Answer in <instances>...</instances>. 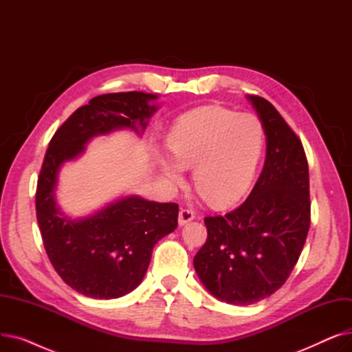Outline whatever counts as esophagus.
<instances>
[{
    "mask_svg": "<svg viewBox=\"0 0 352 352\" xmlns=\"http://www.w3.org/2000/svg\"><path fill=\"white\" fill-rule=\"evenodd\" d=\"M195 218L194 212L191 210H187V208H182L178 214V224L182 227L186 226L187 223H190V221H192Z\"/></svg>",
    "mask_w": 352,
    "mask_h": 352,
    "instance_id": "34e87169",
    "label": "esophagus"
}]
</instances>
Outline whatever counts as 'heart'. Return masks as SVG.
I'll return each instance as SVG.
<instances>
[{
  "instance_id": "b5f03b06",
  "label": "heart",
  "mask_w": 352,
  "mask_h": 352,
  "mask_svg": "<svg viewBox=\"0 0 352 352\" xmlns=\"http://www.w3.org/2000/svg\"><path fill=\"white\" fill-rule=\"evenodd\" d=\"M265 141L264 125L254 114L208 105L182 116L166 138L170 162L160 158L168 186L182 181L179 168H194L197 192L214 207H228L250 188Z\"/></svg>"
}]
</instances>
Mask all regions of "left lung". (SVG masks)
<instances>
[{
    "mask_svg": "<svg viewBox=\"0 0 352 352\" xmlns=\"http://www.w3.org/2000/svg\"><path fill=\"white\" fill-rule=\"evenodd\" d=\"M248 100L267 137L263 173L238 208L206 217L207 241L194 256L202 285L232 305L255 304L284 285L311 223L308 162L300 138L270 101Z\"/></svg>",
    "mask_w": 352,
    "mask_h": 352,
    "instance_id": "8db88e82",
    "label": "left lung"
}]
</instances>
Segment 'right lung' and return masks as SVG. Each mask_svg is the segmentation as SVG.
<instances>
[{"instance_id":"right-lung-1","label":"right lung","mask_w":352,"mask_h":352,"mask_svg":"<svg viewBox=\"0 0 352 352\" xmlns=\"http://www.w3.org/2000/svg\"><path fill=\"white\" fill-rule=\"evenodd\" d=\"M158 96L140 91L114 92L80 107L50 141L35 194L47 255L63 281L89 298L111 300L135 289L148 270L154 245L178 226L175 202L129 195L94 215L72 219L55 199L61 165L81 155L97 135L128 128L142 134L158 109Z\"/></svg>"}]
</instances>
